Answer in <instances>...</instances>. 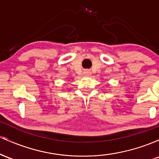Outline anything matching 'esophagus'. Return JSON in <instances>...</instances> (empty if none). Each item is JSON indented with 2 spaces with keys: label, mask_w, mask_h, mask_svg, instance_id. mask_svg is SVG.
<instances>
[{
  "label": "esophagus",
  "mask_w": 159,
  "mask_h": 159,
  "mask_svg": "<svg viewBox=\"0 0 159 159\" xmlns=\"http://www.w3.org/2000/svg\"><path fill=\"white\" fill-rule=\"evenodd\" d=\"M83 73L86 76H89V75H91V72L90 70H87V69H86V70L84 71Z\"/></svg>",
  "instance_id": "obj_1"
}]
</instances>
